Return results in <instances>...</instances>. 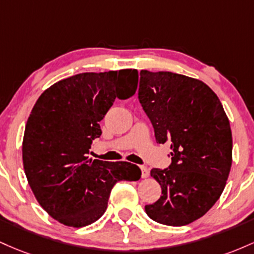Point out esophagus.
<instances>
[{"label":"esophagus","instance_id":"34e87169","mask_svg":"<svg viewBox=\"0 0 254 254\" xmlns=\"http://www.w3.org/2000/svg\"><path fill=\"white\" fill-rule=\"evenodd\" d=\"M140 170H141V178H142V179H147V178H149L150 172H149V169H147L146 167H144V165H141Z\"/></svg>","mask_w":254,"mask_h":254}]
</instances>
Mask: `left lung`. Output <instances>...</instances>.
<instances>
[{"label": "left lung", "instance_id": "8db88e82", "mask_svg": "<svg viewBox=\"0 0 254 254\" xmlns=\"http://www.w3.org/2000/svg\"><path fill=\"white\" fill-rule=\"evenodd\" d=\"M139 101L156 141L170 142L169 169L151 170L162 195L145 211L153 221L181 227L200 218L218 200L233 161L229 120L205 82L172 72L141 70Z\"/></svg>", "mask_w": 254, "mask_h": 254}]
</instances>
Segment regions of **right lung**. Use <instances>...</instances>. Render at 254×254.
<instances>
[{
    "instance_id": "add662e5",
    "label": "right lung",
    "mask_w": 254,
    "mask_h": 254,
    "mask_svg": "<svg viewBox=\"0 0 254 254\" xmlns=\"http://www.w3.org/2000/svg\"><path fill=\"white\" fill-rule=\"evenodd\" d=\"M138 70L80 73L48 87L26 122L22 163L37 201L54 219L81 228L105 212L119 181H136L141 172L128 162L89 158L99 122L115 98L138 87Z\"/></svg>"
}]
</instances>
